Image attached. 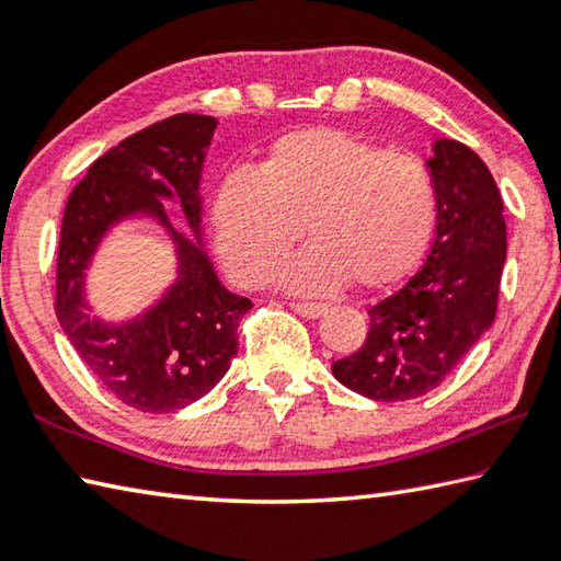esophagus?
Here are the masks:
<instances>
[{"instance_id":"34e87169","label":"esophagus","mask_w":561,"mask_h":561,"mask_svg":"<svg viewBox=\"0 0 561 561\" xmlns=\"http://www.w3.org/2000/svg\"><path fill=\"white\" fill-rule=\"evenodd\" d=\"M327 309H329L327 304H301V301L291 304V311H297V314L304 317V319H319V317H324Z\"/></svg>"}]
</instances>
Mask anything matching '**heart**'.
<instances>
[{
	"instance_id": "obj_1",
	"label": "heart",
	"mask_w": 561,
	"mask_h": 561,
	"mask_svg": "<svg viewBox=\"0 0 561 561\" xmlns=\"http://www.w3.org/2000/svg\"><path fill=\"white\" fill-rule=\"evenodd\" d=\"M217 250L242 284L267 282L297 294H334L356 282L381 291L421 264L435 230V187L415 158L386 153L336 128L289 133L257 173H232L213 203Z\"/></svg>"
}]
</instances>
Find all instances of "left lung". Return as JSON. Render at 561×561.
<instances>
[{
    "instance_id": "left-lung-1",
    "label": "left lung",
    "mask_w": 561,
    "mask_h": 561,
    "mask_svg": "<svg viewBox=\"0 0 561 561\" xmlns=\"http://www.w3.org/2000/svg\"><path fill=\"white\" fill-rule=\"evenodd\" d=\"M425 160L435 187V240L423 270L368 309L371 329L331 374L371 401H411L443 383L492 327L507 227L495 178L480 156L438 138Z\"/></svg>"
}]
</instances>
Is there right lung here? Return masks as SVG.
I'll return each instance as SVG.
<instances>
[{
	"label": "right lung",
	"instance_id": "add662e5",
	"mask_svg": "<svg viewBox=\"0 0 561 561\" xmlns=\"http://www.w3.org/2000/svg\"><path fill=\"white\" fill-rule=\"evenodd\" d=\"M217 121L178 113L101 156L64 210L56 264V319L89 371L144 413L201 401L230 371L237 327L252 301L217 279L203 244L201 178ZM180 202L191 227L164 213ZM160 226L174 244L176 279L140 316L108 322L90 314L85 272L100 244L126 221Z\"/></svg>",
	"mask_w": 561,
	"mask_h": 561
}]
</instances>
